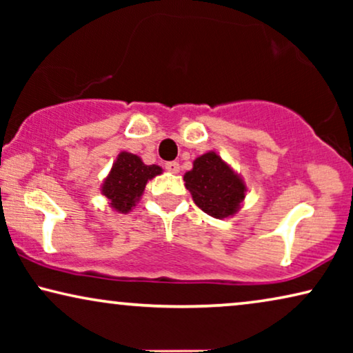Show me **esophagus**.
I'll return each instance as SVG.
<instances>
[{
	"label": "esophagus",
	"mask_w": 353,
	"mask_h": 353,
	"mask_svg": "<svg viewBox=\"0 0 353 353\" xmlns=\"http://www.w3.org/2000/svg\"><path fill=\"white\" fill-rule=\"evenodd\" d=\"M165 170L170 172V173H178V172H180V163L175 162V161L167 162L165 163Z\"/></svg>",
	"instance_id": "obj_1"
}]
</instances>
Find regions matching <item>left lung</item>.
<instances>
[{
	"label": "left lung",
	"instance_id": "left-lung-1",
	"mask_svg": "<svg viewBox=\"0 0 353 353\" xmlns=\"http://www.w3.org/2000/svg\"><path fill=\"white\" fill-rule=\"evenodd\" d=\"M185 181L196 205L215 219L236 214L244 199V183L215 152L197 157Z\"/></svg>",
	"mask_w": 353,
	"mask_h": 353
}]
</instances>
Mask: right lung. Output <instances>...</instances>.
Listing matches in <instances>:
<instances>
[{
  "instance_id": "obj_1",
  "label": "right lung",
  "mask_w": 353,
  "mask_h": 353,
  "mask_svg": "<svg viewBox=\"0 0 353 353\" xmlns=\"http://www.w3.org/2000/svg\"><path fill=\"white\" fill-rule=\"evenodd\" d=\"M161 172L162 168L159 165H144L141 159L134 154L122 152L105 178L103 194L115 210L128 212L141 196L149 178Z\"/></svg>"
}]
</instances>
